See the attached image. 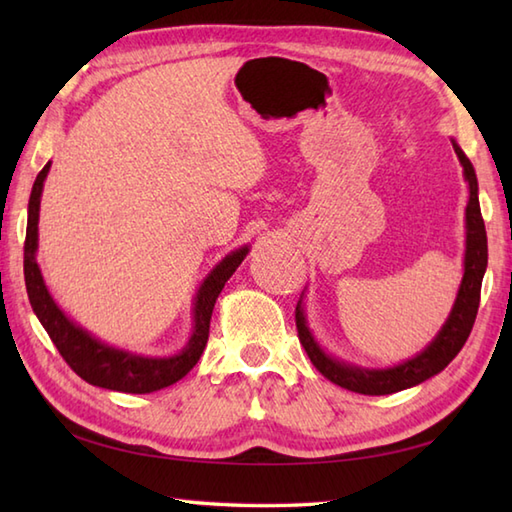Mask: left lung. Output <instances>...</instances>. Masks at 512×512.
Listing matches in <instances>:
<instances>
[{"instance_id": "obj_1", "label": "left lung", "mask_w": 512, "mask_h": 512, "mask_svg": "<svg viewBox=\"0 0 512 512\" xmlns=\"http://www.w3.org/2000/svg\"><path fill=\"white\" fill-rule=\"evenodd\" d=\"M455 154H458L466 182H469V206H466V255H464V279L458 292V299H455V306L451 310V317L444 323V328L436 336L427 350L422 354L413 356L411 361L396 365L391 369H358L343 365L334 358L325 356L321 347L314 343L312 334L306 325V317H303V310L297 303L295 310V321H297V332L303 350L308 352L312 365L319 369V372L330 380V383L339 385L343 389L356 391V394L365 396H385V394H396L400 389H407L422 383L431 376H436L447 367L462 345L469 339L473 330V323L477 317V308H480V292H482V279L486 273L488 264V244H486V228L480 211V200H477V178L475 169L464 156V151L453 143Z\"/></svg>"}]
</instances>
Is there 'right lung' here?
<instances>
[{"mask_svg":"<svg viewBox=\"0 0 512 512\" xmlns=\"http://www.w3.org/2000/svg\"><path fill=\"white\" fill-rule=\"evenodd\" d=\"M50 171V162L39 171V176L32 184L30 202H28V226H26V242H24V277H26V290L30 306L35 310L37 319L46 328L52 343L57 345L63 361L68 363L76 374H79L85 383L123 391V394H151L162 387H169L178 383L182 376H187L193 365L200 361V356L209 341V325L215 299L220 295L224 284L235 268L242 264L248 248H239L235 253L228 255L224 262H220L213 273L206 277L204 286L198 292V301H195V328L189 345L184 352L171 358H143L134 356L123 350H114L110 345H103L101 341L92 339L88 332L65 317L52 301L50 292L43 284L41 270L35 262L37 250V222H39V202H41V189L43 180H46Z\"/></svg>","mask_w":512,"mask_h":512,"instance_id":"right-lung-1","label":"right lung"}]
</instances>
